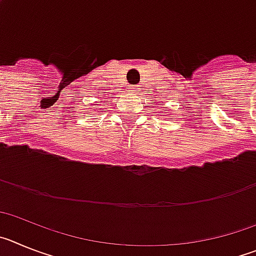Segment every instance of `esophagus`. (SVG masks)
<instances>
[{"instance_id": "esophagus-1", "label": "esophagus", "mask_w": 256, "mask_h": 256, "mask_svg": "<svg viewBox=\"0 0 256 256\" xmlns=\"http://www.w3.org/2000/svg\"><path fill=\"white\" fill-rule=\"evenodd\" d=\"M130 90H132V91H136V90H137V88H134V87H132V88H130Z\"/></svg>"}]
</instances>
